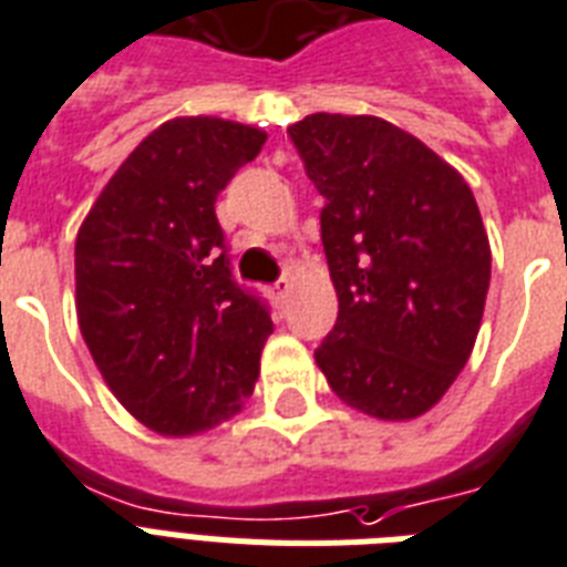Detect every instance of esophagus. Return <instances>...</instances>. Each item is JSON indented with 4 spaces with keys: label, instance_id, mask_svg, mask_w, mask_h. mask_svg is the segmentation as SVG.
Here are the masks:
<instances>
[{
    "label": "esophagus",
    "instance_id": "obj_1",
    "mask_svg": "<svg viewBox=\"0 0 567 567\" xmlns=\"http://www.w3.org/2000/svg\"><path fill=\"white\" fill-rule=\"evenodd\" d=\"M289 292H292V280H289L287 275H284V278H280L278 284L271 287V296H275V301H278V305H287Z\"/></svg>",
    "mask_w": 567,
    "mask_h": 567
}]
</instances>
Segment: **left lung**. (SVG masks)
Segmentation results:
<instances>
[{
	"label": "left lung",
	"mask_w": 567,
	"mask_h": 567,
	"mask_svg": "<svg viewBox=\"0 0 567 567\" xmlns=\"http://www.w3.org/2000/svg\"><path fill=\"white\" fill-rule=\"evenodd\" d=\"M316 184L337 324L316 348L330 389L415 419L468 362L492 251L474 193L436 152L378 116L310 113L287 128Z\"/></svg>",
	"instance_id": "left-lung-1"
}]
</instances>
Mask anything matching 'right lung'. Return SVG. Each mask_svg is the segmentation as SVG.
<instances>
[{"mask_svg": "<svg viewBox=\"0 0 567 567\" xmlns=\"http://www.w3.org/2000/svg\"><path fill=\"white\" fill-rule=\"evenodd\" d=\"M262 143L216 116L163 122L75 239L81 337L120 404L161 436L216 427L255 392L275 324L234 280L216 198Z\"/></svg>", "mask_w": 567, "mask_h": 567, "instance_id": "right-lung-1", "label": "right lung"}]
</instances>
